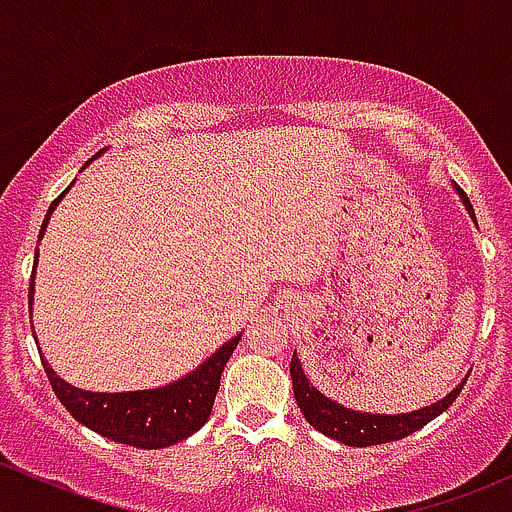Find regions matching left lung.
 Returning <instances> with one entry per match:
<instances>
[{"instance_id": "1", "label": "left lung", "mask_w": 512, "mask_h": 512, "mask_svg": "<svg viewBox=\"0 0 512 512\" xmlns=\"http://www.w3.org/2000/svg\"><path fill=\"white\" fill-rule=\"evenodd\" d=\"M458 195H461L463 205L468 208L471 218H476L471 200H468V195L463 193V188H458ZM289 374H292L294 399H297L299 411H302L304 418H307L309 426H314L317 431H322L324 436L334 438V441L347 443V446H356V448L379 446V443L399 441V438L411 436V433L426 426V423L433 421L438 414H443V411L458 399L463 386H466V381H463V384L458 386V389H453L446 399H441L438 404L426 406V409L411 411V414L381 416V414H359V411L344 409V406H339L337 401L319 394V391L309 384L307 376H304L297 354L292 356Z\"/></svg>"}]
</instances>
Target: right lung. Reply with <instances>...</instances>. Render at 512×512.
Instances as JSON below:
<instances>
[{
    "label": "right lung",
    "instance_id": "obj_1",
    "mask_svg": "<svg viewBox=\"0 0 512 512\" xmlns=\"http://www.w3.org/2000/svg\"><path fill=\"white\" fill-rule=\"evenodd\" d=\"M64 193L49 205L39 240L44 235L46 223H49V215L54 213L56 203L64 198ZM32 294L34 277L29 282V314H32ZM240 337L242 334H237L235 339L223 344L193 374L183 376V379L173 381L168 386H160V389L98 394V391H84L66 384L64 379L54 374V369L46 361L44 371L56 399L66 406V411L76 421L89 426L91 431L101 433L103 438H111L116 443H126V446L165 448L178 441H185L190 433H195L208 421L215 404V394L220 389V376H223L227 359L235 352Z\"/></svg>",
    "mask_w": 512,
    "mask_h": 512
}]
</instances>
